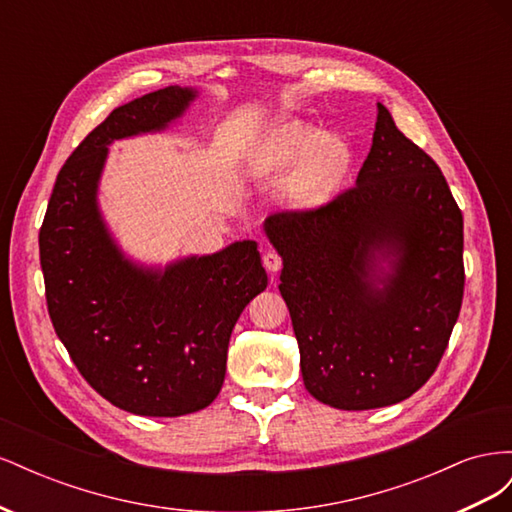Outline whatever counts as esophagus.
Segmentation results:
<instances>
[{"mask_svg": "<svg viewBox=\"0 0 512 512\" xmlns=\"http://www.w3.org/2000/svg\"><path fill=\"white\" fill-rule=\"evenodd\" d=\"M262 262H265V267H267L269 273H277L282 269V256L277 254L275 250L265 252V256H262Z\"/></svg>", "mask_w": 512, "mask_h": 512, "instance_id": "1", "label": "esophagus"}]
</instances>
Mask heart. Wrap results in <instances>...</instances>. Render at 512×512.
I'll use <instances>...</instances> for the list:
<instances>
[{"label": "heart", "mask_w": 512, "mask_h": 512, "mask_svg": "<svg viewBox=\"0 0 512 512\" xmlns=\"http://www.w3.org/2000/svg\"><path fill=\"white\" fill-rule=\"evenodd\" d=\"M348 164V147L339 138L290 121L262 136L247 164V175L256 181H277L301 167L290 183L288 198L292 207L314 209L331 198Z\"/></svg>", "instance_id": "b5f03b06"}]
</instances>
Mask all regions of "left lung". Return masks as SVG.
I'll use <instances>...</instances> for the list:
<instances>
[{
	"label": "left lung",
	"instance_id": "1",
	"mask_svg": "<svg viewBox=\"0 0 512 512\" xmlns=\"http://www.w3.org/2000/svg\"><path fill=\"white\" fill-rule=\"evenodd\" d=\"M305 389L339 410L408 399L431 378L463 299V215L438 164L378 102L356 185L269 215Z\"/></svg>",
	"mask_w": 512,
	"mask_h": 512
}]
</instances>
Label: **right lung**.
<instances>
[{
  "label": "right lung",
  "mask_w": 512,
  "mask_h": 512,
  "mask_svg": "<svg viewBox=\"0 0 512 512\" xmlns=\"http://www.w3.org/2000/svg\"><path fill=\"white\" fill-rule=\"evenodd\" d=\"M196 98L198 89L170 85L115 108L61 166L40 228L57 337L104 399L141 416H183L218 397L230 333L267 288L256 241L145 267L102 218L108 145L166 130Z\"/></svg>",
  "instance_id": "obj_1"
}]
</instances>
